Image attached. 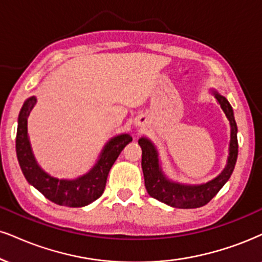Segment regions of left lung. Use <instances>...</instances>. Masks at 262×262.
<instances>
[{
	"instance_id": "8db88e82",
	"label": "left lung",
	"mask_w": 262,
	"mask_h": 262,
	"mask_svg": "<svg viewBox=\"0 0 262 262\" xmlns=\"http://www.w3.org/2000/svg\"><path fill=\"white\" fill-rule=\"evenodd\" d=\"M214 95L231 125L230 149H228L227 164H226L224 171L214 180L203 183V185L192 186L173 182V181L166 179L161 170L156 146L151 143L150 140L142 137L138 140V144L142 148V170H143L146 189L151 198L158 199L159 202L165 203L172 208H200V206L208 204L231 177L238 157L237 124H235L233 109H232L230 102L219 92H214Z\"/></svg>"
}]
</instances>
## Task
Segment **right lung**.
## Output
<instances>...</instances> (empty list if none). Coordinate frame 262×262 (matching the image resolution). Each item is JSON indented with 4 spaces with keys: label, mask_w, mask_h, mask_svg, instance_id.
<instances>
[{
    "label": "right lung",
    "mask_w": 262,
    "mask_h": 262,
    "mask_svg": "<svg viewBox=\"0 0 262 262\" xmlns=\"http://www.w3.org/2000/svg\"><path fill=\"white\" fill-rule=\"evenodd\" d=\"M36 97L28 98L23 104L18 118L15 150L25 179L48 200L58 205L81 208L91 204L103 194L106 177L113 164L118 159L126 144L132 141V137L127 134H122L109 140L103 148L96 165L85 175L75 180L56 179L41 169L35 159L29 141L28 116L36 104Z\"/></svg>",
    "instance_id": "add662e5"
}]
</instances>
